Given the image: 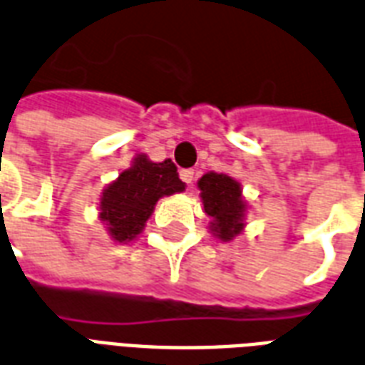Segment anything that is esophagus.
Listing matches in <instances>:
<instances>
[{"label":"esophagus","instance_id":"obj_1","mask_svg":"<svg viewBox=\"0 0 365 365\" xmlns=\"http://www.w3.org/2000/svg\"><path fill=\"white\" fill-rule=\"evenodd\" d=\"M180 178H182V182H185L187 185H191L195 180V170H191V168H183V170L180 172Z\"/></svg>","mask_w":365,"mask_h":365}]
</instances>
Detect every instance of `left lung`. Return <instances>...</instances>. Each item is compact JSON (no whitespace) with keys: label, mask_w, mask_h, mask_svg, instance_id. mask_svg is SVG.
Here are the masks:
<instances>
[{"label":"left lung","mask_w":365,"mask_h":365,"mask_svg":"<svg viewBox=\"0 0 365 365\" xmlns=\"http://www.w3.org/2000/svg\"><path fill=\"white\" fill-rule=\"evenodd\" d=\"M205 212L212 218L214 235L230 241L243 230L245 202L241 185L226 174L208 172L199 180Z\"/></svg>","instance_id":"8db88e82"}]
</instances>
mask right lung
<instances>
[{
	"instance_id": "1",
	"label": "right lung",
	"mask_w": 365,
	"mask_h": 365,
	"mask_svg": "<svg viewBox=\"0 0 365 365\" xmlns=\"http://www.w3.org/2000/svg\"><path fill=\"white\" fill-rule=\"evenodd\" d=\"M183 189L185 183L178 178L176 164L170 158L151 163L145 155H139L132 168L122 172L118 180L105 189L99 216L107 224L110 237L126 243L145 227L160 197Z\"/></svg>"
}]
</instances>
